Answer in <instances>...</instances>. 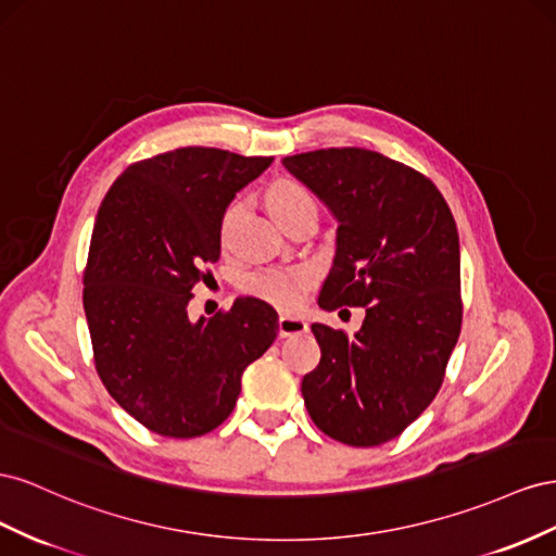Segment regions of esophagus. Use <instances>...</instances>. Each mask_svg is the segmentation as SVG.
Returning <instances> with one entry per match:
<instances>
[{
    "label": "esophagus",
    "mask_w": 556,
    "mask_h": 556,
    "mask_svg": "<svg viewBox=\"0 0 556 556\" xmlns=\"http://www.w3.org/2000/svg\"><path fill=\"white\" fill-rule=\"evenodd\" d=\"M307 330V321L303 316H291V314H281L279 316V336L281 338H291L300 336V332Z\"/></svg>",
    "instance_id": "esophagus-1"
}]
</instances>
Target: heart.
<instances>
[{"mask_svg":"<svg viewBox=\"0 0 556 556\" xmlns=\"http://www.w3.org/2000/svg\"><path fill=\"white\" fill-rule=\"evenodd\" d=\"M265 202H267L269 214L275 216L277 224H283V220L295 216V214L316 212V202H314L312 190L295 179H281V181L269 186ZM235 214H237V207L228 210V214L224 218V226H220L224 237H226V230L230 226V220L235 218ZM312 279H314V273L309 267L263 269V273L249 275L242 283V289H244V293H249L253 298H261L269 305L281 307V309H293L303 303Z\"/></svg>","mask_w":556,"mask_h":556,"instance_id":"b5f03b06","label":"heart"}]
</instances>
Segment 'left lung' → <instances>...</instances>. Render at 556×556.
<instances>
[{"mask_svg": "<svg viewBox=\"0 0 556 556\" xmlns=\"http://www.w3.org/2000/svg\"><path fill=\"white\" fill-rule=\"evenodd\" d=\"M338 218L319 307H366L356 336L312 324L321 361L303 377L312 421L332 440L375 447L431 405L462 332V256L435 184L356 147L283 157Z\"/></svg>", "mask_w": 556, "mask_h": 556, "instance_id": "left-lung-1", "label": "left lung"}]
</instances>
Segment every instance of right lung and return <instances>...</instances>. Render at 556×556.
<instances>
[{
	"mask_svg": "<svg viewBox=\"0 0 556 556\" xmlns=\"http://www.w3.org/2000/svg\"><path fill=\"white\" fill-rule=\"evenodd\" d=\"M275 157L186 147L125 169L104 195L84 269L94 368L130 417L165 438H198L232 412L242 372L279 330L265 300L190 321L193 287L220 256L237 190Z\"/></svg>",
	"mask_w": 556,
	"mask_h": 556,
	"instance_id": "add662e5",
	"label": "right lung"
}]
</instances>
